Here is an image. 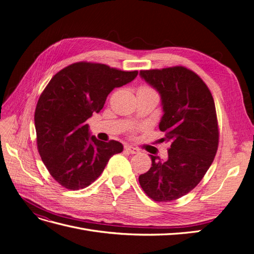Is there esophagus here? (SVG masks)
Masks as SVG:
<instances>
[{"label": "esophagus", "mask_w": 254, "mask_h": 254, "mask_svg": "<svg viewBox=\"0 0 254 254\" xmlns=\"http://www.w3.org/2000/svg\"><path fill=\"white\" fill-rule=\"evenodd\" d=\"M125 149H126L127 151H129L130 153H139V152H140L139 149L133 147V146H131V145H126V146H125Z\"/></svg>", "instance_id": "obj_1"}]
</instances>
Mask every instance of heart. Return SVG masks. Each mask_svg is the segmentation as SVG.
Here are the masks:
<instances>
[{
  "mask_svg": "<svg viewBox=\"0 0 254 254\" xmlns=\"http://www.w3.org/2000/svg\"><path fill=\"white\" fill-rule=\"evenodd\" d=\"M140 90H143V91H152V90H150V89L147 88V87H142Z\"/></svg>",
  "mask_w": 254,
  "mask_h": 254,
  "instance_id": "obj_1",
  "label": "heart"
}]
</instances>
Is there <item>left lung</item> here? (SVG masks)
<instances>
[{
    "instance_id": "8db88e82",
    "label": "left lung",
    "mask_w": 254,
    "mask_h": 254,
    "mask_svg": "<svg viewBox=\"0 0 254 254\" xmlns=\"http://www.w3.org/2000/svg\"><path fill=\"white\" fill-rule=\"evenodd\" d=\"M141 78L161 96L159 123L170 143L168 158L151 156V167L140 175L143 190L155 201L176 200L193 190L211 166L218 147L214 99L203 80L183 66L140 71Z\"/></svg>"
}]
</instances>
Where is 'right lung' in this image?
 Listing matches in <instances>:
<instances>
[{"mask_svg": "<svg viewBox=\"0 0 254 254\" xmlns=\"http://www.w3.org/2000/svg\"><path fill=\"white\" fill-rule=\"evenodd\" d=\"M136 75L137 71L102 64L76 63L50 80L36 107L35 127L42 162L60 186L87 188L101 176L109 159L123 151L120 142H103L91 135L86 121L103 109L114 88Z\"/></svg>", "mask_w": 254, "mask_h": 254, "instance_id": "1", "label": "right lung"}]
</instances>
